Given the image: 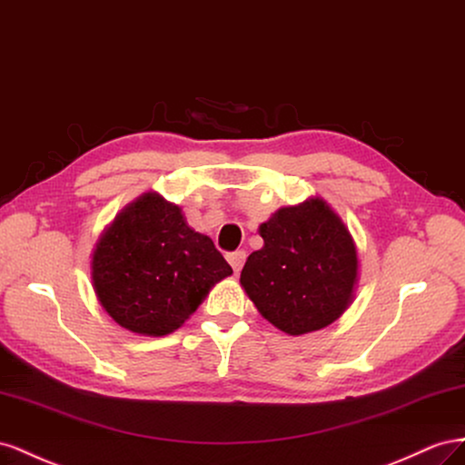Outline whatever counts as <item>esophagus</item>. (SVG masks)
<instances>
[{
	"instance_id": "1",
	"label": "esophagus",
	"mask_w": 465,
	"mask_h": 465,
	"mask_svg": "<svg viewBox=\"0 0 465 465\" xmlns=\"http://www.w3.org/2000/svg\"><path fill=\"white\" fill-rule=\"evenodd\" d=\"M245 259H247L245 251H235V253H230V255H228V261H230V264H232V269H233L235 274L243 269Z\"/></svg>"
}]
</instances>
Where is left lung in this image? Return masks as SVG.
Here are the masks:
<instances>
[{"label": "left lung", "mask_w": 465, "mask_h": 465, "mask_svg": "<svg viewBox=\"0 0 465 465\" xmlns=\"http://www.w3.org/2000/svg\"><path fill=\"white\" fill-rule=\"evenodd\" d=\"M262 247L247 257L242 288L286 335L320 331L349 310L358 284L356 243L323 198L278 208L259 225Z\"/></svg>", "instance_id": "obj_1"}]
</instances>
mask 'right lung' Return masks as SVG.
Wrapping results in <instances>:
<instances>
[{"label":"right lung","instance_id":"add662e5","mask_svg":"<svg viewBox=\"0 0 465 465\" xmlns=\"http://www.w3.org/2000/svg\"><path fill=\"white\" fill-rule=\"evenodd\" d=\"M232 272L181 206L153 191L118 212L91 255V284L103 310L145 337L173 333Z\"/></svg>","mask_w":465,"mask_h":465}]
</instances>
